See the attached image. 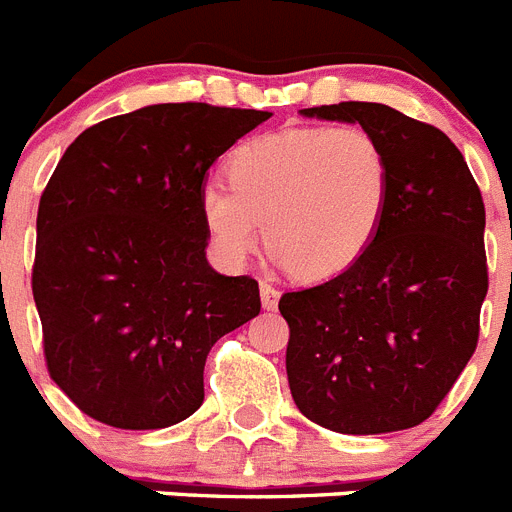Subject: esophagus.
I'll return each instance as SVG.
<instances>
[{
  "label": "esophagus",
  "mask_w": 512,
  "mask_h": 512,
  "mask_svg": "<svg viewBox=\"0 0 512 512\" xmlns=\"http://www.w3.org/2000/svg\"><path fill=\"white\" fill-rule=\"evenodd\" d=\"M259 287H261V305H264V310H277L279 289L271 282H266V279H261Z\"/></svg>",
  "instance_id": "esophagus-1"
}]
</instances>
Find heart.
Masks as SVG:
<instances>
[{"label": "heart", "mask_w": 512, "mask_h": 512, "mask_svg": "<svg viewBox=\"0 0 512 512\" xmlns=\"http://www.w3.org/2000/svg\"><path fill=\"white\" fill-rule=\"evenodd\" d=\"M225 182L200 192L217 261L241 266L261 241L305 282L346 274L372 248L392 194L390 158L359 125L289 128L243 143Z\"/></svg>", "instance_id": "obj_1"}]
</instances>
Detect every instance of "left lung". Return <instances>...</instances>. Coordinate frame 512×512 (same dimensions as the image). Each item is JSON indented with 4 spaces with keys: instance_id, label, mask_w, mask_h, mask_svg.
Here are the masks:
<instances>
[{
    "instance_id": "1",
    "label": "left lung",
    "mask_w": 512,
    "mask_h": 512,
    "mask_svg": "<svg viewBox=\"0 0 512 512\" xmlns=\"http://www.w3.org/2000/svg\"><path fill=\"white\" fill-rule=\"evenodd\" d=\"M300 112L369 130L390 158L392 194L372 248L346 274L279 300L289 390L330 431H405L431 418L477 348L485 202L433 125L377 102Z\"/></svg>"
}]
</instances>
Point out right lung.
<instances>
[{
	"label": "right lung",
	"mask_w": 512,
	"mask_h": 512,
	"mask_svg": "<svg viewBox=\"0 0 512 512\" xmlns=\"http://www.w3.org/2000/svg\"><path fill=\"white\" fill-rule=\"evenodd\" d=\"M271 112L151 104L66 148L38 207L33 297L48 374L81 413L169 428L205 400L217 338L261 310L259 282L207 264V171Z\"/></svg>",
	"instance_id": "add662e5"
}]
</instances>
